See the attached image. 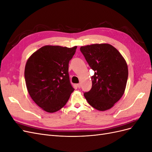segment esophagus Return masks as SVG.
Returning <instances> with one entry per match:
<instances>
[{"label":"esophagus","mask_w":152,"mask_h":152,"mask_svg":"<svg viewBox=\"0 0 152 152\" xmlns=\"http://www.w3.org/2000/svg\"><path fill=\"white\" fill-rule=\"evenodd\" d=\"M77 87H78V88H80L81 84H80H80H77Z\"/></svg>","instance_id":"34e87169"}]
</instances>
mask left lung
I'll return each mask as SVG.
<instances>
[{
    "label": "left lung",
    "instance_id": "8db88e82",
    "mask_svg": "<svg viewBox=\"0 0 152 152\" xmlns=\"http://www.w3.org/2000/svg\"><path fill=\"white\" fill-rule=\"evenodd\" d=\"M91 69L92 88L84 94L87 102L99 111L112 108L125 92L128 67L125 59L113 45L107 43L81 46Z\"/></svg>",
    "mask_w": 152,
    "mask_h": 152
}]
</instances>
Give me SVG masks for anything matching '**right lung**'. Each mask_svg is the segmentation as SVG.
Returning a JSON list of instances; mask_svg holds the SVG:
<instances>
[{"label":"right lung","mask_w":152,"mask_h":152,"mask_svg":"<svg viewBox=\"0 0 152 152\" xmlns=\"http://www.w3.org/2000/svg\"><path fill=\"white\" fill-rule=\"evenodd\" d=\"M77 48L44 45L27 59V90L34 102L45 112L53 113L61 109L74 91L69 79L68 63Z\"/></svg>","instance_id":"obj_1"}]
</instances>
